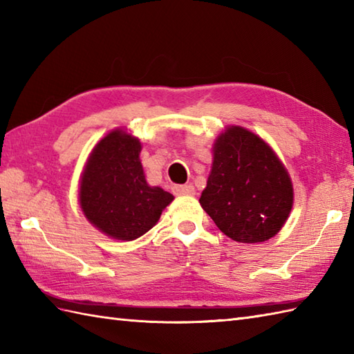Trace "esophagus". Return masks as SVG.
<instances>
[{
    "label": "esophagus",
    "mask_w": 354,
    "mask_h": 354,
    "mask_svg": "<svg viewBox=\"0 0 354 354\" xmlns=\"http://www.w3.org/2000/svg\"><path fill=\"white\" fill-rule=\"evenodd\" d=\"M175 193L181 194V196H193L196 190L192 184H185V185H175Z\"/></svg>",
    "instance_id": "1"
}]
</instances>
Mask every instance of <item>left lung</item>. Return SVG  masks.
I'll return each mask as SVG.
<instances>
[{"label":"left lung","instance_id":"left-lung-1","mask_svg":"<svg viewBox=\"0 0 354 354\" xmlns=\"http://www.w3.org/2000/svg\"><path fill=\"white\" fill-rule=\"evenodd\" d=\"M201 205L225 236L240 243L266 242L288 221L293 187L268 142L230 126L213 146V164Z\"/></svg>","mask_w":354,"mask_h":354}]
</instances>
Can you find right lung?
Wrapping results in <instances>:
<instances>
[{
	"label": "right lung",
	"mask_w": 354,
	"mask_h": 354,
	"mask_svg": "<svg viewBox=\"0 0 354 354\" xmlns=\"http://www.w3.org/2000/svg\"><path fill=\"white\" fill-rule=\"evenodd\" d=\"M141 142L114 129L97 142L80 176L79 202L97 230L131 242L153 228L173 194L150 187L140 161Z\"/></svg>",
	"instance_id": "1"
}]
</instances>
